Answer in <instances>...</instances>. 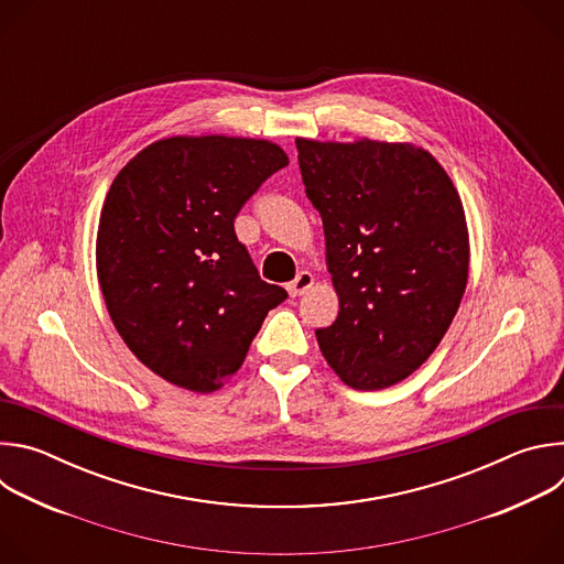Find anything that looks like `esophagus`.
Segmentation results:
<instances>
[{
	"instance_id": "34e87169",
	"label": "esophagus",
	"mask_w": 564,
	"mask_h": 564,
	"mask_svg": "<svg viewBox=\"0 0 564 564\" xmlns=\"http://www.w3.org/2000/svg\"><path fill=\"white\" fill-rule=\"evenodd\" d=\"M312 283H314V276L310 272H299L296 279L292 283H288V292H290V296H301L312 288Z\"/></svg>"
}]
</instances>
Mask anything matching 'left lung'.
<instances>
[{
    "label": "left lung",
    "mask_w": 564,
    "mask_h": 564,
    "mask_svg": "<svg viewBox=\"0 0 564 564\" xmlns=\"http://www.w3.org/2000/svg\"><path fill=\"white\" fill-rule=\"evenodd\" d=\"M296 149L339 296L335 324L316 330L318 348L350 388H388L433 355L464 296L459 194L411 142L296 138Z\"/></svg>",
    "instance_id": "obj_1"
}]
</instances>
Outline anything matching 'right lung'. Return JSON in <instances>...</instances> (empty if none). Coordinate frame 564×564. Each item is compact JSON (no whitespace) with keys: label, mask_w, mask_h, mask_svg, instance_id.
<instances>
[{"label":"right lung","mask_w":564,"mask_h":564,"mask_svg":"<svg viewBox=\"0 0 564 564\" xmlns=\"http://www.w3.org/2000/svg\"><path fill=\"white\" fill-rule=\"evenodd\" d=\"M285 165L270 140L174 135L135 153L111 183L98 281L116 330L158 377L194 392L220 388L288 299L261 281L234 231L240 207Z\"/></svg>","instance_id":"obj_1"}]
</instances>
